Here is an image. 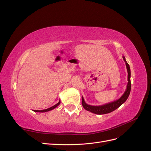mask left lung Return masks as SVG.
<instances>
[{"label":"left lung","mask_w":151,"mask_h":151,"mask_svg":"<svg viewBox=\"0 0 151 151\" xmlns=\"http://www.w3.org/2000/svg\"><path fill=\"white\" fill-rule=\"evenodd\" d=\"M123 60L125 61L126 67L127 69L128 72V83L127 86V89L123 93V94L122 96L116 101H114L113 102L109 103L104 104L103 105H100V106H92V105H89L86 103L84 98L82 96V104H83V106L87 111H89L91 113H93L95 114H97V115H103V114H106L111 113L115 110L116 109L119 108L121 105L124 103L126 100L127 99L128 97L130 94V90H131V82H130V76H131V73H130V66L129 65L125 60V58L124 56H123Z\"/></svg>","instance_id":"left-lung-1"}]
</instances>
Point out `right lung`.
Wrapping results in <instances>:
<instances>
[{
  "label": "right lung",
  "instance_id": "right-lung-1",
  "mask_svg": "<svg viewBox=\"0 0 151 151\" xmlns=\"http://www.w3.org/2000/svg\"><path fill=\"white\" fill-rule=\"evenodd\" d=\"M60 104V101H59V102L58 103H57L56 104H55L54 106L50 107L49 108H47V109H42V110H33V111L35 112H40V113H44V112H47V111H51L52 110V109H55V108H57L59 104Z\"/></svg>",
  "mask_w": 151,
  "mask_h": 151
}]
</instances>
